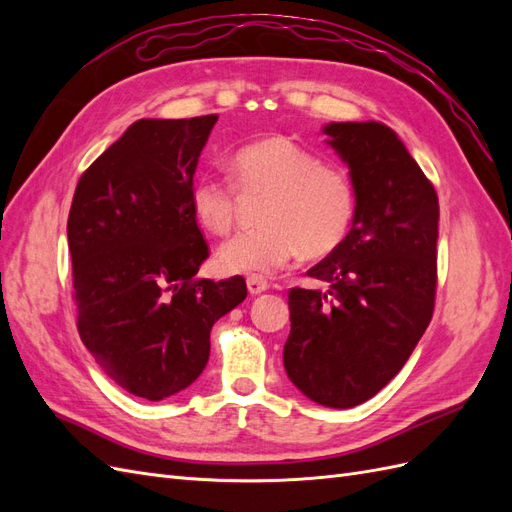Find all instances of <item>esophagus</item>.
I'll list each match as a JSON object with an SVG mask.
<instances>
[{
	"label": "esophagus",
	"instance_id": "esophagus-1",
	"mask_svg": "<svg viewBox=\"0 0 512 512\" xmlns=\"http://www.w3.org/2000/svg\"><path fill=\"white\" fill-rule=\"evenodd\" d=\"M267 288H269V282L262 275L247 277V290H250V294H260V292H265Z\"/></svg>",
	"mask_w": 512,
	"mask_h": 512
}]
</instances>
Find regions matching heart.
<instances>
[{
    "mask_svg": "<svg viewBox=\"0 0 512 512\" xmlns=\"http://www.w3.org/2000/svg\"><path fill=\"white\" fill-rule=\"evenodd\" d=\"M230 175L194 179L190 205L200 226L224 235L235 224L239 192H267L265 226L237 232L218 252L228 273H273L299 254L324 256L344 243L356 215V190L348 170L322 162L318 153L284 134L232 151Z\"/></svg>",
    "mask_w": 512,
    "mask_h": 512,
    "instance_id": "b5f03b06",
    "label": "heart"
}]
</instances>
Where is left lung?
Returning <instances> with one entry per match:
<instances>
[{"label": "left lung", "mask_w": 512, "mask_h": 512, "mask_svg": "<svg viewBox=\"0 0 512 512\" xmlns=\"http://www.w3.org/2000/svg\"><path fill=\"white\" fill-rule=\"evenodd\" d=\"M324 134L350 168L356 215L344 243L307 271L327 290L288 292L284 367L316 404L352 408L399 374L433 316L440 205L389 126L329 123Z\"/></svg>", "instance_id": "1"}]
</instances>
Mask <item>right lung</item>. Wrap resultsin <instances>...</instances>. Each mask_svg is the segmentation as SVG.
<instances>
[{
    "label": "right lung",
    "mask_w": 512,
    "mask_h": 512,
    "mask_svg": "<svg viewBox=\"0 0 512 512\" xmlns=\"http://www.w3.org/2000/svg\"><path fill=\"white\" fill-rule=\"evenodd\" d=\"M218 115L141 119L79 179L68 215L76 327L123 391L149 401L203 374L211 327L245 297L241 275L198 280L209 245L190 205Z\"/></svg>",
    "instance_id": "add662e5"
}]
</instances>
